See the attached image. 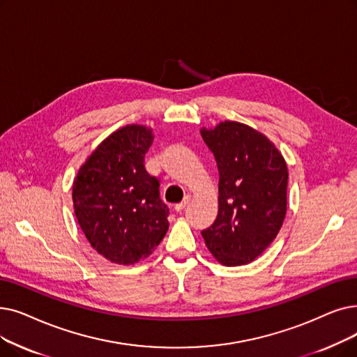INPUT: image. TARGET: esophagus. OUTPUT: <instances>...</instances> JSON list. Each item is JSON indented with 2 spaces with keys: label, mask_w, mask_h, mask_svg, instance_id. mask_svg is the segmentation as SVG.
<instances>
[{
  "label": "esophagus",
  "mask_w": 357,
  "mask_h": 357,
  "mask_svg": "<svg viewBox=\"0 0 357 357\" xmlns=\"http://www.w3.org/2000/svg\"><path fill=\"white\" fill-rule=\"evenodd\" d=\"M190 203H191V198H190V197H185L181 204H176V206H175V211L181 213L185 207H188V204H190Z\"/></svg>",
  "instance_id": "esophagus-1"
}]
</instances>
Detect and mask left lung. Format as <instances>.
<instances>
[{
    "label": "left lung",
    "instance_id": "left-lung-1",
    "mask_svg": "<svg viewBox=\"0 0 357 357\" xmlns=\"http://www.w3.org/2000/svg\"><path fill=\"white\" fill-rule=\"evenodd\" d=\"M199 132L219 169V213L201 235L222 266L250 264L284 222L286 160L264 134L242 122L223 121Z\"/></svg>",
    "mask_w": 357,
    "mask_h": 357
}]
</instances>
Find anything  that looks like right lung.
Returning a JSON list of instances; mask_svg holds the SVG:
<instances>
[{
    "label": "right lung",
    "mask_w": 357,
    "mask_h": 357,
    "mask_svg": "<svg viewBox=\"0 0 357 357\" xmlns=\"http://www.w3.org/2000/svg\"><path fill=\"white\" fill-rule=\"evenodd\" d=\"M153 130L131 123L91 151L73 182V206L91 248L121 266L147 258L165 238L169 208L144 167Z\"/></svg>",
    "instance_id": "obj_1"
}]
</instances>
